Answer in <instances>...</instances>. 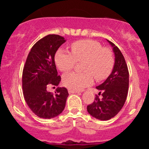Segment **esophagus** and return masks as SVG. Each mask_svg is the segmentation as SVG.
Masks as SVG:
<instances>
[{"label":"esophagus","mask_w":149,"mask_h":149,"mask_svg":"<svg viewBox=\"0 0 149 149\" xmlns=\"http://www.w3.org/2000/svg\"><path fill=\"white\" fill-rule=\"evenodd\" d=\"M69 94H73V93H77L78 92V91H76V90H70V89H69Z\"/></svg>","instance_id":"obj_1"}]
</instances>
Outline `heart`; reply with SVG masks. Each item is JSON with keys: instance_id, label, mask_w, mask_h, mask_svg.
<instances>
[{"instance_id": "obj_1", "label": "heart", "mask_w": 149, "mask_h": 149, "mask_svg": "<svg viewBox=\"0 0 149 149\" xmlns=\"http://www.w3.org/2000/svg\"><path fill=\"white\" fill-rule=\"evenodd\" d=\"M71 52L60 48L56 52L54 61L58 69L67 72L74 67L76 62L84 61L83 73L70 72L64 75L62 83L70 90H80L90 85L95 80L101 81L111 73L114 57L111 49L104 47L93 40H80L73 42Z\"/></svg>"}]
</instances>
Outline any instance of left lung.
I'll use <instances>...</instances> for the list:
<instances>
[{
  "mask_svg": "<svg viewBox=\"0 0 149 149\" xmlns=\"http://www.w3.org/2000/svg\"><path fill=\"white\" fill-rule=\"evenodd\" d=\"M108 42L115 54L113 69L107 79L96 87L102 98L95 95V101L87 107L89 113L101 120H108L118 113L125 102L129 88V71L123 55L115 44Z\"/></svg>",
  "mask_w": 149,
  "mask_h": 149,
  "instance_id": "1",
  "label": "left lung"
}]
</instances>
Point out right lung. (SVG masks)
<instances>
[{
	"label": "right lung",
	"instance_id": "add662e5",
	"mask_svg": "<svg viewBox=\"0 0 149 149\" xmlns=\"http://www.w3.org/2000/svg\"><path fill=\"white\" fill-rule=\"evenodd\" d=\"M66 41L64 38L49 34L34 44L29 53L22 72V88L27 105L39 118L56 117L64 109L69 92L58 88L55 94L47 91L49 85L57 86L61 80L54 63V54Z\"/></svg>",
	"mask_w": 149,
	"mask_h": 149
}]
</instances>
